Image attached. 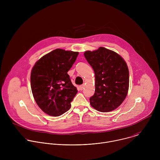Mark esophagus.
<instances>
[{
  "mask_svg": "<svg viewBox=\"0 0 160 160\" xmlns=\"http://www.w3.org/2000/svg\"><path fill=\"white\" fill-rule=\"evenodd\" d=\"M84 87H85V85H82L79 87V88H80V90H82L84 88Z\"/></svg>",
  "mask_w": 160,
  "mask_h": 160,
  "instance_id": "1",
  "label": "esophagus"
}]
</instances>
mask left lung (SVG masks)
Masks as SVG:
<instances>
[{
  "label": "left lung",
  "mask_w": 160,
  "mask_h": 160,
  "mask_svg": "<svg viewBox=\"0 0 160 160\" xmlns=\"http://www.w3.org/2000/svg\"><path fill=\"white\" fill-rule=\"evenodd\" d=\"M95 73V93L90 104L106 112L117 109L126 98L129 87L127 64L118 53L103 47L84 52Z\"/></svg>",
  "instance_id": "1"
}]
</instances>
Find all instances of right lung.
<instances>
[{
	"mask_svg": "<svg viewBox=\"0 0 160 160\" xmlns=\"http://www.w3.org/2000/svg\"><path fill=\"white\" fill-rule=\"evenodd\" d=\"M78 52L56 49L44 55L31 72V88L38 107L48 115L59 117L71 108L78 90L67 72Z\"/></svg>",
	"mask_w": 160,
	"mask_h": 160,
	"instance_id": "add662e5",
	"label": "right lung"
}]
</instances>
